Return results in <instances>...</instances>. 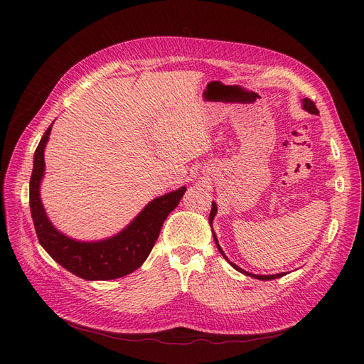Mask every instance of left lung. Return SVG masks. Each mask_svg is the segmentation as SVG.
Instances as JSON below:
<instances>
[{"label": "left lung", "mask_w": 364, "mask_h": 364, "mask_svg": "<svg viewBox=\"0 0 364 364\" xmlns=\"http://www.w3.org/2000/svg\"><path fill=\"white\" fill-rule=\"evenodd\" d=\"M302 109L304 110H307V112H310L311 114H318V110H317V107H316V105H314V102L313 100H310V99H302ZM215 214H217V205H215V202H213V209H211V214H209V224L213 225V221H214V217H215ZM213 236H214V240H215V243H217V247H218V251L221 252V255L230 262V265L233 267L235 270H237V272H240V273H243V274H246V276H251V277H254V279H258V280H273V279H277V277H282L284 273H279V274H270V276H264V274H252V273H247V272H245V270H242L239 265H236V264H233L230 259H228L227 257H225V254H224V251L221 250V246H220V243H218V239H217V236H215V233L213 232Z\"/></svg>", "instance_id": "1"}]
</instances>
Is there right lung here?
Segmentation results:
<instances>
[{
	"mask_svg": "<svg viewBox=\"0 0 364 364\" xmlns=\"http://www.w3.org/2000/svg\"><path fill=\"white\" fill-rule=\"evenodd\" d=\"M51 127L53 124L47 128L35 150L29 183V205L38 240L55 262L85 280H112L136 272L149 257L159 237L164 221L180 203L186 187L153 199L129 225L109 239L99 242L70 239L50 223L40 198V186L46 168L44 149Z\"/></svg>",
	"mask_w": 364,
	"mask_h": 364,
	"instance_id": "obj_1",
	"label": "right lung"
}]
</instances>
